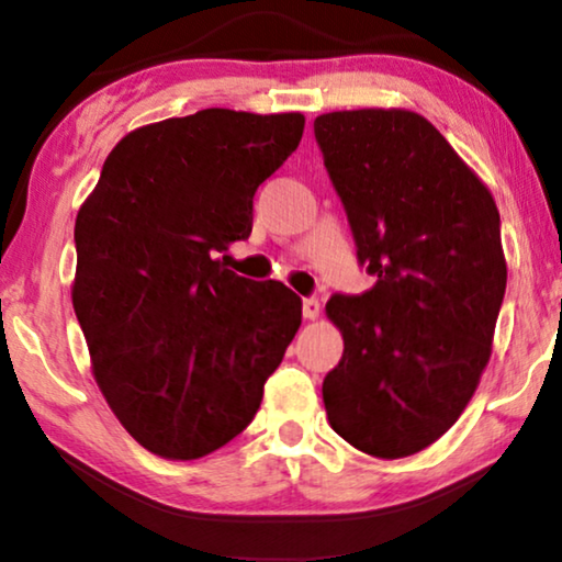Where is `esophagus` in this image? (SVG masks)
Wrapping results in <instances>:
<instances>
[{
    "label": "esophagus",
    "instance_id": "obj_1",
    "mask_svg": "<svg viewBox=\"0 0 562 562\" xmlns=\"http://www.w3.org/2000/svg\"><path fill=\"white\" fill-rule=\"evenodd\" d=\"M302 310H304V319H312V322H314V319L319 317V312H322V306H319V299H314V296L304 299Z\"/></svg>",
    "mask_w": 562,
    "mask_h": 562
}]
</instances>
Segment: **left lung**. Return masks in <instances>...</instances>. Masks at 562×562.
Returning <instances> with one entry per match:
<instances>
[{
	"instance_id": "left-lung-1",
	"label": "left lung",
	"mask_w": 562,
	"mask_h": 562,
	"mask_svg": "<svg viewBox=\"0 0 562 562\" xmlns=\"http://www.w3.org/2000/svg\"><path fill=\"white\" fill-rule=\"evenodd\" d=\"M314 135L375 276L325 306L345 342L322 383L327 419L368 456H414L456 425L488 366L506 291L496 202L412 110L327 112Z\"/></svg>"
}]
</instances>
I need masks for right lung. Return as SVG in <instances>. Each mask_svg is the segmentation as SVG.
<instances>
[{
	"instance_id": "right-lung-1",
	"label": "right lung",
	"mask_w": 562,
	"mask_h": 562,
	"mask_svg": "<svg viewBox=\"0 0 562 562\" xmlns=\"http://www.w3.org/2000/svg\"><path fill=\"white\" fill-rule=\"evenodd\" d=\"M302 112L202 110L127 133L76 214L71 302L120 425L168 460L220 450L256 417L302 325V299L217 252L252 229L256 189Z\"/></svg>"
}]
</instances>
